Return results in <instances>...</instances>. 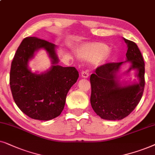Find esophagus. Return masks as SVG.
I'll list each match as a JSON object with an SVG mask.
<instances>
[{"instance_id": "esophagus-1", "label": "esophagus", "mask_w": 155, "mask_h": 155, "mask_svg": "<svg viewBox=\"0 0 155 155\" xmlns=\"http://www.w3.org/2000/svg\"><path fill=\"white\" fill-rule=\"evenodd\" d=\"M81 74V76L83 78H88V76H89V74H88V72L86 71H82Z\"/></svg>"}]
</instances>
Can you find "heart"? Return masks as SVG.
Returning a JSON list of instances; mask_svg holds the SVG:
<instances>
[{"label": "heart", "mask_w": 155, "mask_h": 155, "mask_svg": "<svg viewBox=\"0 0 155 155\" xmlns=\"http://www.w3.org/2000/svg\"><path fill=\"white\" fill-rule=\"evenodd\" d=\"M109 47L107 45L101 42L88 43L79 49V55L82 58L90 61L98 59H106L108 58L110 52Z\"/></svg>", "instance_id": "heart-1"}]
</instances>
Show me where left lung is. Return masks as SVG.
Here are the masks:
<instances>
[{"label": "left lung", "mask_w": 155, "mask_h": 155, "mask_svg": "<svg viewBox=\"0 0 155 155\" xmlns=\"http://www.w3.org/2000/svg\"><path fill=\"white\" fill-rule=\"evenodd\" d=\"M127 45L126 57L131 61V69L138 70L139 84L120 86L115 74L122 62H110L97 67L90 77L91 104L94 112L101 118L121 120L134 110L139 104L145 88V63L137 45L124 39Z\"/></svg>", "instance_id": "8db88e82"}]
</instances>
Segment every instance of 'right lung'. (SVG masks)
Listing matches in <instances>:
<instances>
[{"mask_svg":"<svg viewBox=\"0 0 155 155\" xmlns=\"http://www.w3.org/2000/svg\"><path fill=\"white\" fill-rule=\"evenodd\" d=\"M44 48L53 59L46 73L35 74L27 68L28 61L39 48ZM54 44L30 37L22 41L15 54L10 72V86L14 101L31 118L49 120L62 112L70 88L79 78L75 67L57 65Z\"/></svg>","mask_w":155,"mask_h":155,"instance_id":"1","label":"right lung"}]
</instances>
